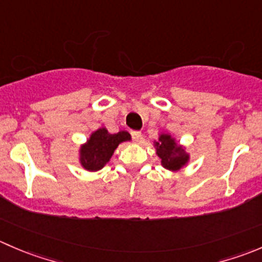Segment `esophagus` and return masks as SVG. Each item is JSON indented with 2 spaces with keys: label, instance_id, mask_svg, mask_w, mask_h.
<instances>
[{
  "label": "esophagus",
  "instance_id": "esophagus-1",
  "mask_svg": "<svg viewBox=\"0 0 262 262\" xmlns=\"http://www.w3.org/2000/svg\"><path fill=\"white\" fill-rule=\"evenodd\" d=\"M132 138H133L134 142H138L139 139L142 138L141 132H133V133H132Z\"/></svg>",
  "mask_w": 262,
  "mask_h": 262
}]
</instances>
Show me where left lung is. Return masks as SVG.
Returning <instances> with one entry per match:
<instances>
[{"label":"left lung","instance_id":"obj_1","mask_svg":"<svg viewBox=\"0 0 262 262\" xmlns=\"http://www.w3.org/2000/svg\"><path fill=\"white\" fill-rule=\"evenodd\" d=\"M157 155L161 159L162 165L169 170H179L188 161V155L175 144L174 139L167 134H161L160 141L156 142Z\"/></svg>","mask_w":262,"mask_h":262}]
</instances>
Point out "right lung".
<instances>
[{
    "mask_svg": "<svg viewBox=\"0 0 262 262\" xmlns=\"http://www.w3.org/2000/svg\"><path fill=\"white\" fill-rule=\"evenodd\" d=\"M129 139L130 134L128 132L121 130L119 133L110 134L105 128L96 130L91 136L88 143L80 149V162L83 167L91 171L100 170L113 156L119 143Z\"/></svg>",
    "mask_w": 262,
    "mask_h": 262,
    "instance_id": "obj_1",
    "label": "right lung"
}]
</instances>
